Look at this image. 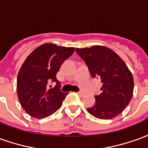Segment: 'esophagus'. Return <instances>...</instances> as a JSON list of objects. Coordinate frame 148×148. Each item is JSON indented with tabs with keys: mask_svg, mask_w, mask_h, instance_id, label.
<instances>
[{
	"mask_svg": "<svg viewBox=\"0 0 148 148\" xmlns=\"http://www.w3.org/2000/svg\"><path fill=\"white\" fill-rule=\"evenodd\" d=\"M77 94H78V95L82 96V97H83V96L85 95V93H83V92H82V91L77 92Z\"/></svg>",
	"mask_w": 148,
	"mask_h": 148,
	"instance_id": "obj_1",
	"label": "esophagus"
}]
</instances>
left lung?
Here are the masks:
<instances>
[{"mask_svg":"<svg viewBox=\"0 0 148 148\" xmlns=\"http://www.w3.org/2000/svg\"><path fill=\"white\" fill-rule=\"evenodd\" d=\"M93 77L101 78L102 93L95 95V106L87 108L94 117L110 119L121 114L133 95L134 79L123 60L112 49L102 45L76 49Z\"/></svg>","mask_w":148,"mask_h":148,"instance_id":"obj_1","label":"left lung"}]
</instances>
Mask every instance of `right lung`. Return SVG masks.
Listing matches in <instances>:
<instances>
[{"label": "right lung", "mask_w": 148, "mask_h": 148, "mask_svg": "<svg viewBox=\"0 0 148 148\" xmlns=\"http://www.w3.org/2000/svg\"><path fill=\"white\" fill-rule=\"evenodd\" d=\"M74 52V47L45 43L36 48L24 62L17 75L16 91L21 105L30 116L46 118L62 106L67 93L61 91L56 74ZM50 81L56 82V86L49 89Z\"/></svg>", "instance_id": "obj_1"}]
</instances>
